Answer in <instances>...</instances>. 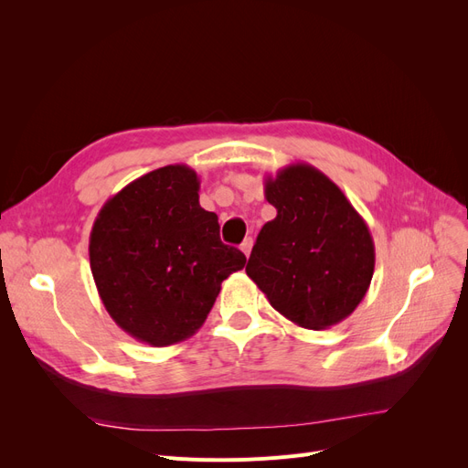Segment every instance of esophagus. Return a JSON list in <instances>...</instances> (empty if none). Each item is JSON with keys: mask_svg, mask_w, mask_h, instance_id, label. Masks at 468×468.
<instances>
[{"mask_svg": "<svg viewBox=\"0 0 468 468\" xmlns=\"http://www.w3.org/2000/svg\"><path fill=\"white\" fill-rule=\"evenodd\" d=\"M251 246H253V239H251V238H246L244 242H242V246H239V248H242V251L246 253V258H250V253H251Z\"/></svg>", "mask_w": 468, "mask_h": 468, "instance_id": "obj_1", "label": "esophagus"}]
</instances>
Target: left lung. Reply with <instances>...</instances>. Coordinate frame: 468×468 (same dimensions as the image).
Wrapping results in <instances>:
<instances>
[{"label": "left lung", "instance_id": "left-lung-1", "mask_svg": "<svg viewBox=\"0 0 468 468\" xmlns=\"http://www.w3.org/2000/svg\"><path fill=\"white\" fill-rule=\"evenodd\" d=\"M277 217L263 224L246 265L279 314L306 330L346 320L369 291L375 244L344 191L310 164L265 177Z\"/></svg>", "mask_w": 468, "mask_h": 468}]
</instances>
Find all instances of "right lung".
Returning <instances> with one entry per match:
<instances>
[{
	"mask_svg": "<svg viewBox=\"0 0 468 468\" xmlns=\"http://www.w3.org/2000/svg\"><path fill=\"white\" fill-rule=\"evenodd\" d=\"M199 205V176L183 164L134 179L101 207L90 236L97 292L121 330L152 347L191 337L222 281L246 265Z\"/></svg>",
	"mask_w": 468,
	"mask_h": 468,
	"instance_id": "1",
	"label": "right lung"
}]
</instances>
